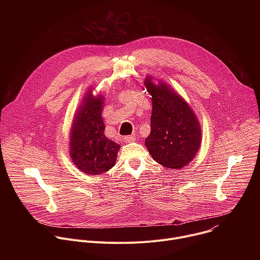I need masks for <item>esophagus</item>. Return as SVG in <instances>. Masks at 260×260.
I'll return each instance as SVG.
<instances>
[{
    "label": "esophagus",
    "instance_id": "34e87169",
    "mask_svg": "<svg viewBox=\"0 0 260 260\" xmlns=\"http://www.w3.org/2000/svg\"><path fill=\"white\" fill-rule=\"evenodd\" d=\"M123 140H124V142L129 143V142H134V141H136V138H135V136H126V137H124V138H123Z\"/></svg>",
    "mask_w": 260,
    "mask_h": 260
}]
</instances>
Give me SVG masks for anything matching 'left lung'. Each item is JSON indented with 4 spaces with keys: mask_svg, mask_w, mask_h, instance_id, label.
Segmentation results:
<instances>
[{
    "mask_svg": "<svg viewBox=\"0 0 260 260\" xmlns=\"http://www.w3.org/2000/svg\"><path fill=\"white\" fill-rule=\"evenodd\" d=\"M151 94V132L145 146L159 165L180 170L197 155L202 144V127L196 113L171 85L147 75L144 80Z\"/></svg>",
    "mask_w": 260,
    "mask_h": 260,
    "instance_id": "obj_1",
    "label": "left lung"
}]
</instances>
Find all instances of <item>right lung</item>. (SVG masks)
Instances as JSON below:
<instances>
[{"instance_id": "right-lung-1", "label": "right lung", "mask_w": 260, "mask_h": 260, "mask_svg": "<svg viewBox=\"0 0 260 260\" xmlns=\"http://www.w3.org/2000/svg\"><path fill=\"white\" fill-rule=\"evenodd\" d=\"M89 87L73 117L70 129L71 160L82 173L95 176L108 172L116 164L120 145L105 136L103 109L105 94L92 93Z\"/></svg>"}]
</instances>
